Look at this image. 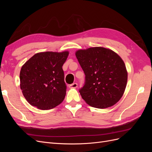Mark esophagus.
Returning a JSON list of instances; mask_svg holds the SVG:
<instances>
[{"label":"esophagus","mask_w":152,"mask_h":152,"mask_svg":"<svg viewBox=\"0 0 152 152\" xmlns=\"http://www.w3.org/2000/svg\"><path fill=\"white\" fill-rule=\"evenodd\" d=\"M69 87H70V89H75L77 87V83H73V84H72L69 86Z\"/></svg>","instance_id":"obj_1"}]
</instances>
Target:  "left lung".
Wrapping results in <instances>:
<instances>
[{
  "label": "left lung",
  "mask_w": 152,
  "mask_h": 152,
  "mask_svg": "<svg viewBox=\"0 0 152 152\" xmlns=\"http://www.w3.org/2000/svg\"><path fill=\"white\" fill-rule=\"evenodd\" d=\"M75 56L86 75L85 85L79 92L86 103L102 109L117 103L127 82V71L121 56L103 47L77 50Z\"/></svg>",
  "instance_id": "obj_1"
}]
</instances>
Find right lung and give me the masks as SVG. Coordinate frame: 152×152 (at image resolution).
<instances>
[{
	"mask_svg": "<svg viewBox=\"0 0 152 152\" xmlns=\"http://www.w3.org/2000/svg\"><path fill=\"white\" fill-rule=\"evenodd\" d=\"M68 54V50L38 53L22 66L20 88L31 105L45 110L62 103L66 92L62 66Z\"/></svg>",
	"mask_w": 152,
	"mask_h": 152,
	"instance_id": "add662e5",
	"label": "right lung"
}]
</instances>
